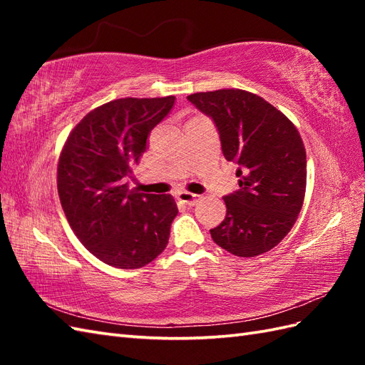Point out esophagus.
<instances>
[{
    "label": "esophagus",
    "mask_w": 365,
    "mask_h": 365,
    "mask_svg": "<svg viewBox=\"0 0 365 365\" xmlns=\"http://www.w3.org/2000/svg\"><path fill=\"white\" fill-rule=\"evenodd\" d=\"M177 199L180 200L182 204H187V205H196L199 202L200 196L197 195H192V192L188 191H178L177 192Z\"/></svg>",
    "instance_id": "obj_1"
}]
</instances>
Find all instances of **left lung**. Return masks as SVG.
<instances>
[{"label": "left lung", "mask_w": 365, "mask_h": 365, "mask_svg": "<svg viewBox=\"0 0 365 365\" xmlns=\"http://www.w3.org/2000/svg\"><path fill=\"white\" fill-rule=\"evenodd\" d=\"M210 115L227 161H237L240 190L224 197L226 218L213 242L238 257L268 252L292 230L306 195V149L294 123L243 89L187 97Z\"/></svg>", "instance_id": "left-lung-1"}]
</instances>
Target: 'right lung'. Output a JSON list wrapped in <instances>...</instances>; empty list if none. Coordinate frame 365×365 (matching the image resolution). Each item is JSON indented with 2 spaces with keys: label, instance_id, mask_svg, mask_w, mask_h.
<instances>
[{
  "label": "right lung",
  "instance_id": "1",
  "mask_svg": "<svg viewBox=\"0 0 365 365\" xmlns=\"http://www.w3.org/2000/svg\"><path fill=\"white\" fill-rule=\"evenodd\" d=\"M174 100H111L84 115L61 150L56 182L66 218L83 246L106 265L143 268L168 245L178 213L174 197L128 191L125 177Z\"/></svg>",
  "mask_w": 365,
  "mask_h": 365
}]
</instances>
